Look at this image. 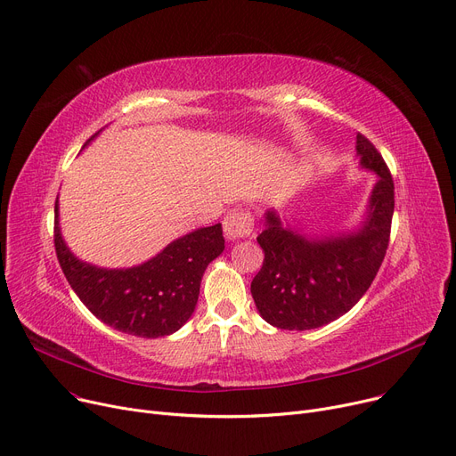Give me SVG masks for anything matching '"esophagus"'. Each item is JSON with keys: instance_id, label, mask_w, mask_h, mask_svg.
<instances>
[{"instance_id": "obj_1", "label": "esophagus", "mask_w": 456, "mask_h": 456, "mask_svg": "<svg viewBox=\"0 0 456 456\" xmlns=\"http://www.w3.org/2000/svg\"><path fill=\"white\" fill-rule=\"evenodd\" d=\"M223 228L228 240H243L254 230V216L243 208H235L224 216Z\"/></svg>"}]
</instances>
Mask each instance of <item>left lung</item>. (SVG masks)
<instances>
[{
	"label": "left lung",
	"instance_id": "8db88e82",
	"mask_svg": "<svg viewBox=\"0 0 456 456\" xmlns=\"http://www.w3.org/2000/svg\"><path fill=\"white\" fill-rule=\"evenodd\" d=\"M356 151L362 165L379 175L370 219L358 233L306 240L281 228L274 211L265 216V230L257 235L265 257L250 293L259 315L276 329L310 330L336 321L370 289L384 262L395 208L394 178L380 151L362 134Z\"/></svg>",
	"mask_w": 456,
	"mask_h": 456
}]
</instances>
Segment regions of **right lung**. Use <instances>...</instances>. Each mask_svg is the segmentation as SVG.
Instances as JSON below:
<instances>
[{"mask_svg":"<svg viewBox=\"0 0 456 456\" xmlns=\"http://www.w3.org/2000/svg\"><path fill=\"white\" fill-rule=\"evenodd\" d=\"M53 245L70 288L100 321L132 336L161 338L176 332L194 312L202 274L224 250V237L221 224L200 228L139 267L98 269L79 262L64 245L55 202Z\"/></svg>","mask_w":456,"mask_h":456,"instance_id":"1","label":"right lung"}]
</instances>
